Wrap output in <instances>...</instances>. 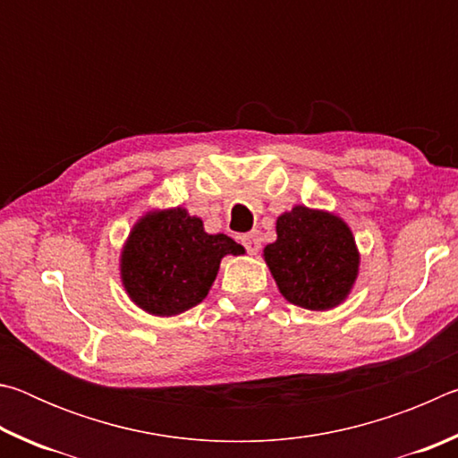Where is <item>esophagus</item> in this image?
<instances>
[{"instance_id": "1", "label": "esophagus", "mask_w": 458, "mask_h": 458, "mask_svg": "<svg viewBox=\"0 0 458 458\" xmlns=\"http://www.w3.org/2000/svg\"><path fill=\"white\" fill-rule=\"evenodd\" d=\"M242 244L246 246V250L250 254H257L260 250V236L259 232H248V234L242 236Z\"/></svg>"}]
</instances>
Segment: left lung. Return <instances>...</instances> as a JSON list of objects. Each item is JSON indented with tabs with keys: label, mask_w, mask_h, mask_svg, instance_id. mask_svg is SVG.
Instances as JSON below:
<instances>
[{
	"label": "left lung",
	"mask_w": 458,
	"mask_h": 458,
	"mask_svg": "<svg viewBox=\"0 0 458 458\" xmlns=\"http://www.w3.org/2000/svg\"><path fill=\"white\" fill-rule=\"evenodd\" d=\"M262 257L283 297L309 311L344 303L358 281L361 259L344 218L307 206L278 216L276 240Z\"/></svg>",
	"instance_id": "obj_1"
}]
</instances>
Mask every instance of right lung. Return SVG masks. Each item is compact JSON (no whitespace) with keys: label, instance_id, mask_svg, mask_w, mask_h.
Instances as JSON below:
<instances>
[{"label":"right lung","instance_id":"obj_1","mask_svg":"<svg viewBox=\"0 0 458 458\" xmlns=\"http://www.w3.org/2000/svg\"><path fill=\"white\" fill-rule=\"evenodd\" d=\"M228 254L244 248L226 234H208L185 208L149 210L121 248V284L145 313L175 317L206 299Z\"/></svg>","mask_w":458,"mask_h":458}]
</instances>
